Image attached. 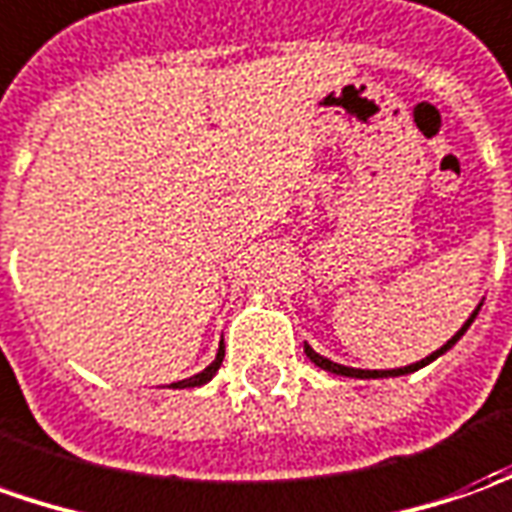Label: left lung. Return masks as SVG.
<instances>
[{"mask_svg": "<svg viewBox=\"0 0 512 512\" xmlns=\"http://www.w3.org/2000/svg\"><path fill=\"white\" fill-rule=\"evenodd\" d=\"M476 314H479V308H476L474 316H471V319H468V322H465V325H462V328L457 330V333H454V336H451V339H448V342L443 344V347H440V350H434V353L423 358V361H417V364H409V367H401V370H353V367H342V364H333V361H328V358H322V356H319V353H314V350H311L308 344H305V353H308V358L314 361L316 367H322V370H328V373L347 375V378H389V375L415 373V370H420V367H426V364H429V361H434V358H437V356H443L448 347H454V344L460 342L462 333L471 328V322H474V319H476Z\"/></svg>", "mask_w": 512, "mask_h": 512, "instance_id": "obj_1", "label": "left lung"}]
</instances>
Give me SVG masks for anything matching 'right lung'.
<instances>
[{
    "instance_id": "1",
    "label": "right lung",
    "mask_w": 512,
    "mask_h": 512,
    "mask_svg": "<svg viewBox=\"0 0 512 512\" xmlns=\"http://www.w3.org/2000/svg\"><path fill=\"white\" fill-rule=\"evenodd\" d=\"M221 361H224V347L218 350V356H215V361H212V364H210V367H207V370H204V373L193 375V378H187V381H179V384H173V387L184 389V387H201V384H207V381H210L212 375L218 373V367H221Z\"/></svg>"
}]
</instances>
